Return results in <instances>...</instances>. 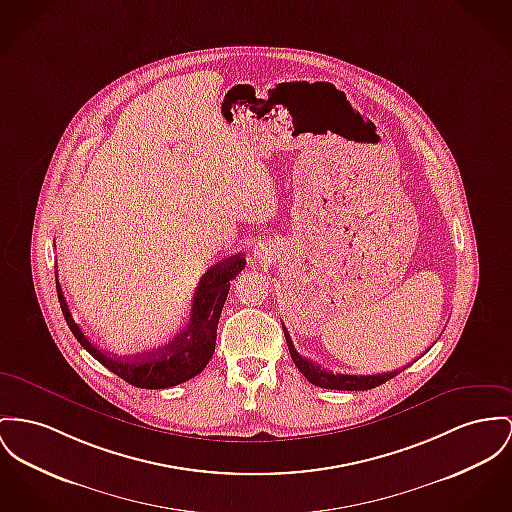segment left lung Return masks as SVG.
<instances>
[{
    "label": "left lung",
    "mask_w": 512,
    "mask_h": 512,
    "mask_svg": "<svg viewBox=\"0 0 512 512\" xmlns=\"http://www.w3.org/2000/svg\"><path fill=\"white\" fill-rule=\"evenodd\" d=\"M283 332H285V340H287V347H289V353H291V359H293V363L297 365V369L305 375L308 382L310 384H314V386H320V388H330V390H371V388H375V386H380V384H384L386 380H390V378H394L396 375H400L402 371H394V373H382V375H334V373H328V371H324V369H320L318 365H314L312 361H307V359H303L299 353H297V349H295V345H293V341H291V336H289V332L285 330V326H283Z\"/></svg>",
    "instance_id": "8db88e82"
}]
</instances>
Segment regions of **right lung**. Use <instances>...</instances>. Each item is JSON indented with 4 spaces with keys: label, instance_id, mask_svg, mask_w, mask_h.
Here are the masks:
<instances>
[{
    "label": "right lung",
    "instance_id": "obj_1",
    "mask_svg": "<svg viewBox=\"0 0 512 512\" xmlns=\"http://www.w3.org/2000/svg\"><path fill=\"white\" fill-rule=\"evenodd\" d=\"M244 266H246V260L242 258V254L231 256L211 266L202 275L196 287V293L192 297L188 326L171 343L151 353H141L136 357H122V359L108 357L83 336L79 324L73 320L69 312L66 297L62 293V285L58 281V270H56V291H58L60 307L71 334L99 363H103L108 371L124 378L132 386L159 390V388H171L176 384H182L204 371L205 365L209 363L215 351L217 324L231 289V281L244 270Z\"/></svg>",
    "mask_w": 512,
    "mask_h": 512
}]
</instances>
